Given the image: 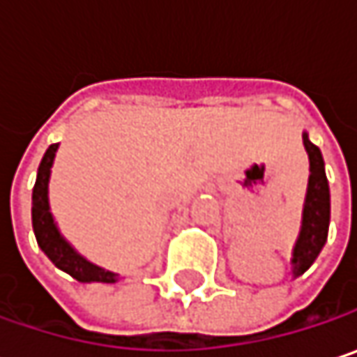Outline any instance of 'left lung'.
Here are the masks:
<instances>
[{
  "mask_svg": "<svg viewBox=\"0 0 357 357\" xmlns=\"http://www.w3.org/2000/svg\"><path fill=\"white\" fill-rule=\"evenodd\" d=\"M304 146L310 157V179L302 217V231L298 244L294 248V275H302L310 268V264L321 254L322 246L328 236V221H331V194L328 181L324 174L321 149L310 142L308 134L304 132Z\"/></svg>",
  "mask_w": 357,
  "mask_h": 357,
  "instance_id": "obj_1",
  "label": "left lung"
}]
</instances>
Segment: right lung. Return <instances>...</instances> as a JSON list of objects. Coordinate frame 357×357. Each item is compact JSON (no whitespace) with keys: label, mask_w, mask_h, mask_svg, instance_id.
<instances>
[{"label":"right lung","mask_w":357,"mask_h":357,"mask_svg":"<svg viewBox=\"0 0 357 357\" xmlns=\"http://www.w3.org/2000/svg\"><path fill=\"white\" fill-rule=\"evenodd\" d=\"M55 151H57V144H51L47 149V153L43 155V161H40L38 174H36L35 188H33V229H35L36 244L40 246V250L49 256V260L57 268L66 271L76 281H82V283H91V281L115 283V279H117L115 273H109L105 268H99V266L91 264L89 260H84L59 236V231L53 223V217L49 213L47 183H49V174H51Z\"/></svg>","instance_id":"1"}]
</instances>
